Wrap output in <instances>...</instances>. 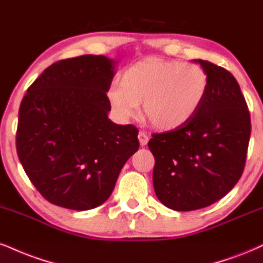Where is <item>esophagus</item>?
<instances>
[{
	"label": "esophagus",
	"mask_w": 263,
	"mask_h": 263,
	"mask_svg": "<svg viewBox=\"0 0 263 263\" xmlns=\"http://www.w3.org/2000/svg\"><path fill=\"white\" fill-rule=\"evenodd\" d=\"M138 141H140L141 145H145L149 141V137H148V135L144 131H140L138 132Z\"/></svg>",
	"instance_id": "esophagus-1"
}]
</instances>
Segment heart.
I'll return each instance as SVG.
<instances>
[{
    "label": "heart",
    "instance_id": "obj_1",
    "mask_svg": "<svg viewBox=\"0 0 263 263\" xmlns=\"http://www.w3.org/2000/svg\"><path fill=\"white\" fill-rule=\"evenodd\" d=\"M210 77L196 63L148 58L129 66L121 84L111 85L107 100L121 120L137 116L140 104L154 127H181L197 114L207 97Z\"/></svg>",
    "mask_w": 263,
    "mask_h": 263
}]
</instances>
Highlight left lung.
<instances>
[{
  "mask_svg": "<svg viewBox=\"0 0 263 263\" xmlns=\"http://www.w3.org/2000/svg\"><path fill=\"white\" fill-rule=\"evenodd\" d=\"M210 88L197 114L172 131L152 135L158 200L174 211L204 208L224 197L241 178L251 134L245 98L234 76L210 61H197Z\"/></svg>",
  "mask_w": 263,
  "mask_h": 263,
  "instance_id": "left-lung-1",
  "label": "left lung"
}]
</instances>
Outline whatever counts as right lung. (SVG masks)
<instances>
[{"mask_svg":"<svg viewBox=\"0 0 263 263\" xmlns=\"http://www.w3.org/2000/svg\"><path fill=\"white\" fill-rule=\"evenodd\" d=\"M114 61L83 55L52 63L28 88L15 136L25 174L50 203L87 211L111 195L140 147L134 125H116L106 91Z\"/></svg>","mask_w":263,"mask_h":263,"instance_id":"1","label":"right lung"}]
</instances>
